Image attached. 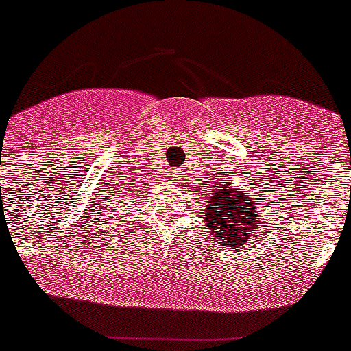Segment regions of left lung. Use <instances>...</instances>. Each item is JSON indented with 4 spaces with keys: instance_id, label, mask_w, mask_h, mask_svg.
<instances>
[{
    "instance_id": "8db88e82",
    "label": "left lung",
    "mask_w": 351,
    "mask_h": 351,
    "mask_svg": "<svg viewBox=\"0 0 351 351\" xmlns=\"http://www.w3.org/2000/svg\"><path fill=\"white\" fill-rule=\"evenodd\" d=\"M256 195L242 191L231 182H219L215 189L209 191V198L204 206L202 219L206 230L213 234L217 245L228 250H244L245 245L258 237V217L261 202L255 200Z\"/></svg>"
}]
</instances>
